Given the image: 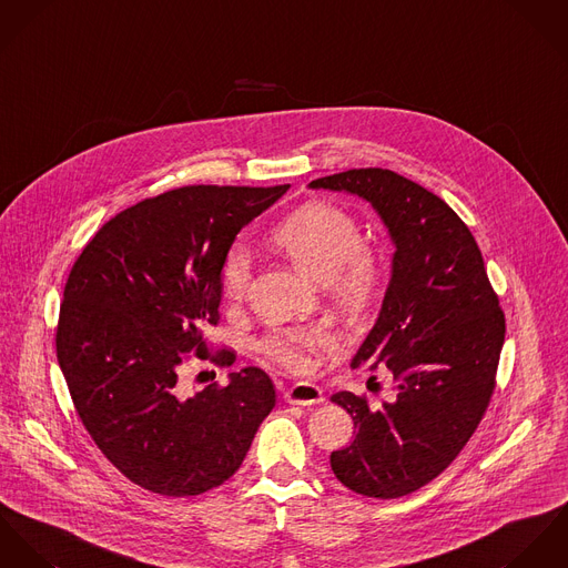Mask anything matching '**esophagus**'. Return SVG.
Returning a JSON list of instances; mask_svg holds the SVG:
<instances>
[{
	"instance_id": "obj_1",
	"label": "esophagus",
	"mask_w": 568,
	"mask_h": 568,
	"mask_svg": "<svg viewBox=\"0 0 568 568\" xmlns=\"http://www.w3.org/2000/svg\"><path fill=\"white\" fill-rule=\"evenodd\" d=\"M285 400L290 405H303V407H310V405H320L324 400L322 396V389L310 383V381H298L294 383L287 392H285Z\"/></svg>"
}]
</instances>
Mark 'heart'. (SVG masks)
<instances>
[{"label": "heart", "instance_id": "obj_1", "mask_svg": "<svg viewBox=\"0 0 568 568\" xmlns=\"http://www.w3.org/2000/svg\"><path fill=\"white\" fill-rule=\"evenodd\" d=\"M272 242L303 272L331 287L348 303L366 301L377 287V254L364 246L357 220L328 202H310L285 217ZM253 276V256L246 246H233L220 270L222 296L229 303L244 301ZM339 337L322 324L287 326L270 333L261 348L276 364L296 375L314 373L320 359L337 351Z\"/></svg>", "mask_w": 568, "mask_h": 568}]
</instances>
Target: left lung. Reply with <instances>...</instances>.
I'll return each instance as SVG.
<instances>
[{
    "label": "left lung",
    "mask_w": 568,
    "mask_h": 568,
    "mask_svg": "<svg viewBox=\"0 0 568 568\" xmlns=\"http://www.w3.org/2000/svg\"><path fill=\"white\" fill-rule=\"evenodd\" d=\"M310 187L368 200L396 248L377 324L351 364L387 371L396 398L375 409L353 392L331 396L355 423L331 468L357 495L398 499L436 479L475 434L495 392L505 315L473 233L436 193L381 168Z\"/></svg>",
    "instance_id": "left-lung-1"
}]
</instances>
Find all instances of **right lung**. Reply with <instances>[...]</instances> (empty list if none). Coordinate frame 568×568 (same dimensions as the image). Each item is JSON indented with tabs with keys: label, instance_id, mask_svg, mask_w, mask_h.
Returning <instances> with one entry per match:
<instances>
[{
	"label": "right lung",
	"instance_id": "add662e5",
	"mask_svg": "<svg viewBox=\"0 0 568 568\" xmlns=\"http://www.w3.org/2000/svg\"><path fill=\"white\" fill-rule=\"evenodd\" d=\"M290 185H190L145 197L109 220L64 285L57 357L75 412L106 459L165 497L217 488L242 466L276 403L261 368L187 394L179 375L209 353L220 320V270L237 233Z\"/></svg>",
	"mask_w": 568,
	"mask_h": 568
}]
</instances>
